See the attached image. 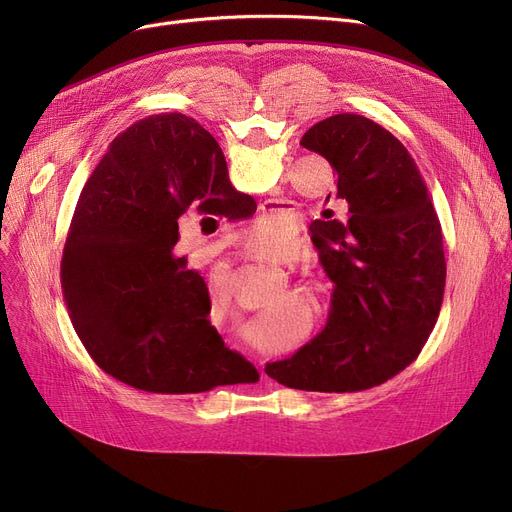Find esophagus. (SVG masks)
<instances>
[{"mask_svg": "<svg viewBox=\"0 0 512 512\" xmlns=\"http://www.w3.org/2000/svg\"><path fill=\"white\" fill-rule=\"evenodd\" d=\"M257 367H259V371H261V375H263V361H257Z\"/></svg>", "mask_w": 512, "mask_h": 512, "instance_id": "1", "label": "esophagus"}]
</instances>
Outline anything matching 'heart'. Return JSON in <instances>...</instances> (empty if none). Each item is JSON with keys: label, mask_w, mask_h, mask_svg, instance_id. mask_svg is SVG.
<instances>
[{"label": "heart", "mask_w": 512, "mask_h": 512, "mask_svg": "<svg viewBox=\"0 0 512 512\" xmlns=\"http://www.w3.org/2000/svg\"><path fill=\"white\" fill-rule=\"evenodd\" d=\"M274 232H276V226L261 224V226H253L249 230V236L251 238H255V236H274ZM305 255H307V249H305L303 242L297 240V238H284L272 247H265V249H259V251L251 253V257H255L259 261H265V263L278 265V267H292L294 263H299L301 259H305ZM207 309H209L211 315H224L228 311L226 290L220 284L209 286V290H207ZM255 336H257L259 342H263L267 346H278L276 321L265 319L263 324H259L255 328Z\"/></svg>", "instance_id": "1"}]
</instances>
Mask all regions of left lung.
Returning a JSON list of instances; mask_svg holds the SVG:
<instances>
[{
	"label": "left lung",
	"instance_id": "obj_1",
	"mask_svg": "<svg viewBox=\"0 0 512 512\" xmlns=\"http://www.w3.org/2000/svg\"><path fill=\"white\" fill-rule=\"evenodd\" d=\"M301 145L330 161L346 205L344 222H315L332 309L321 334L265 371L307 392L369 390L409 367L436 326L446 284L440 222L415 159L373 120L330 116Z\"/></svg>",
	"mask_w": 512,
	"mask_h": 512
}]
</instances>
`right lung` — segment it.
I'll return each instance as SVG.
<instances>
[{
	"label": "right lung",
	"instance_id": "right-lung-1",
	"mask_svg": "<svg viewBox=\"0 0 512 512\" xmlns=\"http://www.w3.org/2000/svg\"><path fill=\"white\" fill-rule=\"evenodd\" d=\"M236 195L218 141L184 114L143 118L107 147L72 215L62 292L112 378L155 394L259 380L209 324L205 280L174 255L188 209L224 213Z\"/></svg>",
	"mask_w": 512,
	"mask_h": 512
}]
</instances>
